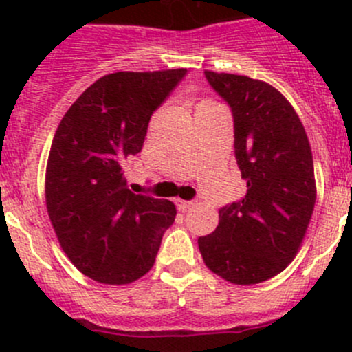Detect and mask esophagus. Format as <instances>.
<instances>
[{"label": "esophagus", "instance_id": "obj_1", "mask_svg": "<svg viewBox=\"0 0 352 352\" xmlns=\"http://www.w3.org/2000/svg\"><path fill=\"white\" fill-rule=\"evenodd\" d=\"M177 206H179V209H182V211H186V209L192 208L194 201H184V199H177Z\"/></svg>", "mask_w": 352, "mask_h": 352}]
</instances>
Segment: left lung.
Returning <instances> with one entry per match:
<instances>
[{"mask_svg": "<svg viewBox=\"0 0 352 352\" xmlns=\"http://www.w3.org/2000/svg\"><path fill=\"white\" fill-rule=\"evenodd\" d=\"M228 104L235 158L247 192L219 209L212 233L199 236L204 264L233 285H257L285 271L296 255L315 208L314 156L289 102L248 76L204 71Z\"/></svg>", "mask_w": 352, "mask_h": 352, "instance_id": "obj_1", "label": "left lung"}]
</instances>
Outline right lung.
<instances>
[{"mask_svg": "<svg viewBox=\"0 0 352 352\" xmlns=\"http://www.w3.org/2000/svg\"><path fill=\"white\" fill-rule=\"evenodd\" d=\"M186 74L180 67L102 76L56 131L45 172L49 218L69 261L94 281L127 285L146 274L175 221L173 202L129 189L126 166Z\"/></svg>", "mask_w": 352, "mask_h": 352, "instance_id": "obj_1", "label": "right lung"}]
</instances>
